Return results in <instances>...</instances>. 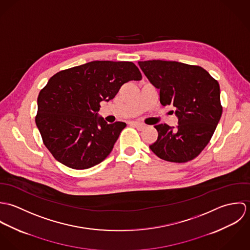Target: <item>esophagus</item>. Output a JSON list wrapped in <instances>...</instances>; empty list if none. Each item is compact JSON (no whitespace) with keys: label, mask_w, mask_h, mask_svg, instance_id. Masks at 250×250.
Instances as JSON below:
<instances>
[{"label":"esophagus","mask_w":250,"mask_h":250,"mask_svg":"<svg viewBox=\"0 0 250 250\" xmlns=\"http://www.w3.org/2000/svg\"><path fill=\"white\" fill-rule=\"evenodd\" d=\"M132 126H134V127H136L138 130H143V128L145 127L143 124L142 123H140V122H136V121H132L131 123H130Z\"/></svg>","instance_id":"esophagus-1"}]
</instances>
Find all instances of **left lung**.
<instances>
[{
  "label": "left lung",
  "mask_w": 250,
  "mask_h": 250,
  "mask_svg": "<svg viewBox=\"0 0 250 250\" xmlns=\"http://www.w3.org/2000/svg\"><path fill=\"white\" fill-rule=\"evenodd\" d=\"M139 65L160 90L163 106L175 107L176 128L156 125L158 139L150 149L162 160L186 163L197 157L209 143L222 113L220 88L204 68L178 62L146 61Z\"/></svg>",
  "instance_id": "left-lung-1"
}]
</instances>
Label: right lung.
<instances>
[{
    "label": "right lung",
    "instance_id": "add662e5",
    "mask_svg": "<svg viewBox=\"0 0 250 250\" xmlns=\"http://www.w3.org/2000/svg\"><path fill=\"white\" fill-rule=\"evenodd\" d=\"M142 78L133 62L110 61L90 62L50 78L37 98L36 123L54 158L73 169L103 162L126 123L107 124L98 114L100 103Z\"/></svg>",
    "mask_w": 250,
    "mask_h": 250
}]
</instances>
